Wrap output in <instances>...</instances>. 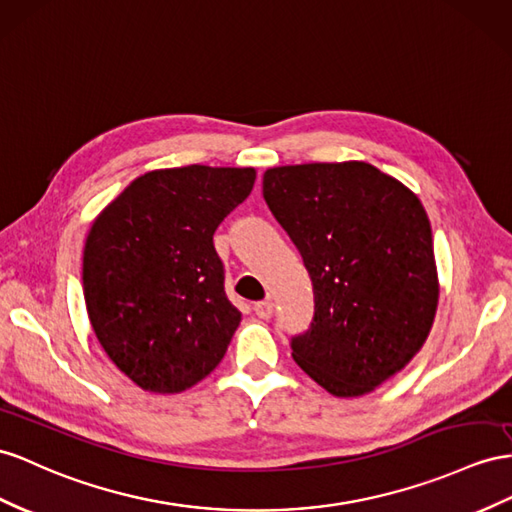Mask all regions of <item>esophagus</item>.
<instances>
[{
    "label": "esophagus",
    "instance_id": "obj_1",
    "mask_svg": "<svg viewBox=\"0 0 512 512\" xmlns=\"http://www.w3.org/2000/svg\"><path fill=\"white\" fill-rule=\"evenodd\" d=\"M253 309H255V316L261 318V320L272 318V313H274V305L270 303V300H259V303H255Z\"/></svg>",
    "mask_w": 512,
    "mask_h": 512
}]
</instances>
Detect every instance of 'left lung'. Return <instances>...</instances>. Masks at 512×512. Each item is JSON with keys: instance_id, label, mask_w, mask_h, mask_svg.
I'll return each mask as SVG.
<instances>
[{"instance_id": "obj_1", "label": "left lung", "mask_w": 512, "mask_h": 512, "mask_svg": "<svg viewBox=\"0 0 512 512\" xmlns=\"http://www.w3.org/2000/svg\"><path fill=\"white\" fill-rule=\"evenodd\" d=\"M264 199L313 283V322L292 357L337 398L374 391L409 363L435 320L439 279L424 205L365 162L277 166Z\"/></svg>"}]
</instances>
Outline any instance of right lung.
<instances>
[{
	"instance_id": "1",
	"label": "right lung",
	"mask_w": 512,
	"mask_h": 512,
	"mask_svg": "<svg viewBox=\"0 0 512 512\" xmlns=\"http://www.w3.org/2000/svg\"><path fill=\"white\" fill-rule=\"evenodd\" d=\"M255 168H160L95 218L84 300L112 363L140 389L179 393L212 372L242 313L225 294L214 231L253 190Z\"/></svg>"
}]
</instances>
